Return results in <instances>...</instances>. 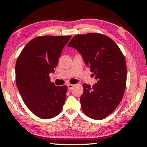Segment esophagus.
Returning <instances> with one entry per match:
<instances>
[{"label":"esophagus","mask_w":147,"mask_h":147,"mask_svg":"<svg viewBox=\"0 0 147 147\" xmlns=\"http://www.w3.org/2000/svg\"><path fill=\"white\" fill-rule=\"evenodd\" d=\"M74 84H69V85H67L68 89H69V90H71V89H73L74 88Z\"/></svg>","instance_id":"1"}]
</instances>
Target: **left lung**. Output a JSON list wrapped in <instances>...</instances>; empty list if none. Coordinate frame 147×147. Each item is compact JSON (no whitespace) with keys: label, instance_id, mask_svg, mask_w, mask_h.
Here are the masks:
<instances>
[{"label":"left lung","instance_id":"left-lung-1","mask_svg":"<svg viewBox=\"0 0 147 147\" xmlns=\"http://www.w3.org/2000/svg\"><path fill=\"white\" fill-rule=\"evenodd\" d=\"M68 47L80 53L97 79L93 87L83 84L80 96L83 112L96 120L106 118L121 102L126 88V65L123 54L110 38L97 33L76 35Z\"/></svg>","mask_w":147,"mask_h":147}]
</instances>
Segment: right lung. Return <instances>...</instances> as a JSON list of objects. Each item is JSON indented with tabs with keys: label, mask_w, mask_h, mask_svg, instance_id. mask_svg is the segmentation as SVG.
Wrapping results in <instances>:
<instances>
[{
	"label": "right lung",
	"mask_w": 147,
	"mask_h": 147,
	"mask_svg": "<svg viewBox=\"0 0 147 147\" xmlns=\"http://www.w3.org/2000/svg\"><path fill=\"white\" fill-rule=\"evenodd\" d=\"M69 36H39L27 43L17 59L16 82L24 104L41 119H51L61 112L67 86H56L49 74L54 73Z\"/></svg>",
	"instance_id": "right-lung-1"
}]
</instances>
